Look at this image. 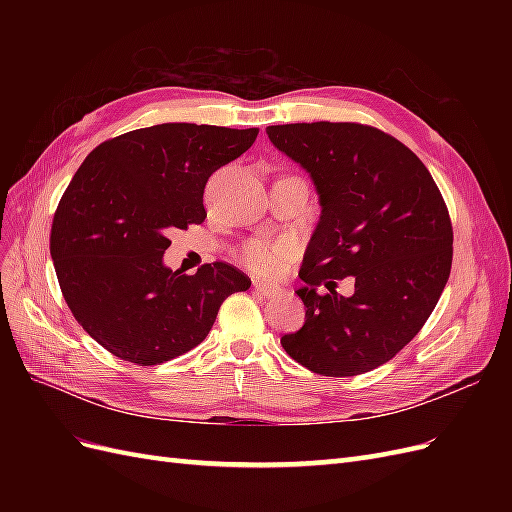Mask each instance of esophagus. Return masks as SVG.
<instances>
[{"instance_id": "obj_1", "label": "esophagus", "mask_w": 512, "mask_h": 512, "mask_svg": "<svg viewBox=\"0 0 512 512\" xmlns=\"http://www.w3.org/2000/svg\"><path fill=\"white\" fill-rule=\"evenodd\" d=\"M254 290L258 294H262V297H267V299L277 297V294H280V288L273 286V284H267V282H254Z\"/></svg>"}]
</instances>
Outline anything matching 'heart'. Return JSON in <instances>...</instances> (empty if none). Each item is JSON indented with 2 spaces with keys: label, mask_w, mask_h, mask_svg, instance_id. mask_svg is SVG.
Instances as JSON below:
<instances>
[{
  "label": "heart",
  "mask_w": 512,
  "mask_h": 512,
  "mask_svg": "<svg viewBox=\"0 0 512 512\" xmlns=\"http://www.w3.org/2000/svg\"><path fill=\"white\" fill-rule=\"evenodd\" d=\"M292 252L290 243H265V241H250L243 247V262L247 267L262 275H271L280 269L282 258H286Z\"/></svg>",
  "instance_id": "b5f03b06"
}]
</instances>
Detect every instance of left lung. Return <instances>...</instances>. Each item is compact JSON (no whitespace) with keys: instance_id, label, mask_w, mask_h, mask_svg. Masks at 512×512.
<instances>
[{"instance_id":"obj_1","label":"left lung","mask_w":512,"mask_h":512,"mask_svg":"<svg viewBox=\"0 0 512 512\" xmlns=\"http://www.w3.org/2000/svg\"><path fill=\"white\" fill-rule=\"evenodd\" d=\"M267 134L312 175L322 205L299 271L305 324L282 346L314 374H365L408 346L438 305L453 265L451 215L416 153L374 126L286 123ZM350 274L355 294L342 298L334 280Z\"/></svg>"}]
</instances>
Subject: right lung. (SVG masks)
I'll list each match as a JSON object with an SVG mask.
<instances>
[{
	"instance_id": "1",
	"label": "right lung",
	"mask_w": 512,
	"mask_h": 512,
	"mask_svg": "<svg viewBox=\"0 0 512 512\" xmlns=\"http://www.w3.org/2000/svg\"><path fill=\"white\" fill-rule=\"evenodd\" d=\"M258 130L160 123L100 143L76 170L51 226V258L76 322L134 365H160L198 346L220 305L252 286L215 260L194 275L162 265L168 232L203 224V194Z\"/></svg>"
}]
</instances>
